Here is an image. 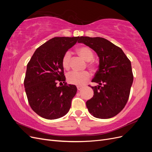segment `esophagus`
I'll list each match as a JSON object with an SVG mask.
<instances>
[{
    "label": "esophagus",
    "mask_w": 152,
    "mask_h": 152,
    "mask_svg": "<svg viewBox=\"0 0 152 152\" xmlns=\"http://www.w3.org/2000/svg\"><path fill=\"white\" fill-rule=\"evenodd\" d=\"M77 88L78 91H80L82 89V87L80 86H77Z\"/></svg>",
    "instance_id": "esophagus-1"
}]
</instances>
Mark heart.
I'll use <instances>...</instances> for the list:
<instances>
[{"label": "heart", "instance_id": "obj_1", "mask_svg": "<svg viewBox=\"0 0 152 152\" xmlns=\"http://www.w3.org/2000/svg\"><path fill=\"white\" fill-rule=\"evenodd\" d=\"M77 52L81 58L87 61V66L90 70L94 72L96 69V63L93 59L94 53L92 49L86 45H83L78 48ZM70 59L71 54L70 52L66 51L64 53L61 58V65L65 70H68L70 68ZM90 77L91 74L87 71L72 72L68 74L67 80L71 84L81 86L88 80Z\"/></svg>", "mask_w": 152, "mask_h": 152}]
</instances>
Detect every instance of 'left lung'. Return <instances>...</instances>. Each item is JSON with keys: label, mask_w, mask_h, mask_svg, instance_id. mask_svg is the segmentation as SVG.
I'll list each match as a JSON object with an SVG mask.
<instances>
[{"label": "left lung", "mask_w": 152, "mask_h": 152, "mask_svg": "<svg viewBox=\"0 0 152 152\" xmlns=\"http://www.w3.org/2000/svg\"><path fill=\"white\" fill-rule=\"evenodd\" d=\"M79 43L93 49L99 58L98 70L92 87L94 96L87 101L90 113L99 118H110L121 112L129 97L133 82L131 61L123 50L102 37H80Z\"/></svg>", "instance_id": "1"}]
</instances>
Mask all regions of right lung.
Returning <instances> with one entry per match:
<instances>
[{
  "mask_svg": "<svg viewBox=\"0 0 152 152\" xmlns=\"http://www.w3.org/2000/svg\"><path fill=\"white\" fill-rule=\"evenodd\" d=\"M79 39L62 37L50 39L36 49L27 64L24 80L26 96L31 109L42 118H59L70 108L77 89L65 82L61 58ZM58 82L65 84L57 87Z\"/></svg>",
  "mask_w": 152,
  "mask_h": 152,
  "instance_id": "add662e5",
  "label": "right lung"
}]
</instances>
